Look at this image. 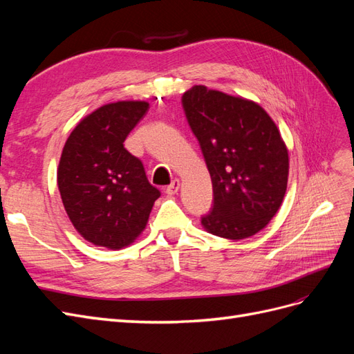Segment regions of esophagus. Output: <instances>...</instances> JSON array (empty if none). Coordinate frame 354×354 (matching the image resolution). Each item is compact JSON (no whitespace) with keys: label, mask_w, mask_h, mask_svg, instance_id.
I'll return each instance as SVG.
<instances>
[{"label":"esophagus","mask_w":354,"mask_h":354,"mask_svg":"<svg viewBox=\"0 0 354 354\" xmlns=\"http://www.w3.org/2000/svg\"><path fill=\"white\" fill-rule=\"evenodd\" d=\"M178 189H180V180H178V178H176V180L171 181V183L167 186L165 192H167L168 195H176L177 192H178Z\"/></svg>","instance_id":"34e87169"}]
</instances>
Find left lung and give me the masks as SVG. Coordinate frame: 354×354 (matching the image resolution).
I'll list each match as a JSON object with an SVG mask.
<instances>
[{
	"label": "left lung",
	"mask_w": 354,
	"mask_h": 354,
	"mask_svg": "<svg viewBox=\"0 0 354 354\" xmlns=\"http://www.w3.org/2000/svg\"><path fill=\"white\" fill-rule=\"evenodd\" d=\"M192 133L212 181L209 233L245 239L267 226L288 183V151L279 130L254 102L196 85L181 95Z\"/></svg>",
	"instance_id": "8db88e82"
}]
</instances>
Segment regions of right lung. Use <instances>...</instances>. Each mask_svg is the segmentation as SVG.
<instances>
[{
    "label": "right lung",
    "instance_id": "right-lung-1",
    "mask_svg": "<svg viewBox=\"0 0 354 354\" xmlns=\"http://www.w3.org/2000/svg\"><path fill=\"white\" fill-rule=\"evenodd\" d=\"M147 111L146 102L104 104L75 127L63 147L57 171L63 205L94 245L120 250L131 243L160 196L142 160L124 147Z\"/></svg>",
    "mask_w": 354,
    "mask_h": 354
}]
</instances>
